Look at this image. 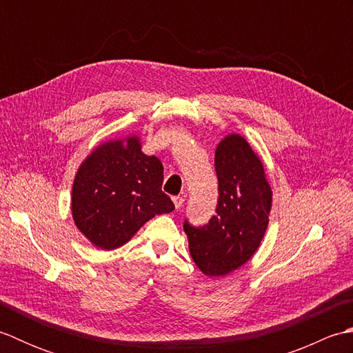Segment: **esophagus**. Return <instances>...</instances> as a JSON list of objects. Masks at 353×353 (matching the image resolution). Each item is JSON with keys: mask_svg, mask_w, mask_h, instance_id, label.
I'll return each mask as SVG.
<instances>
[{"mask_svg": "<svg viewBox=\"0 0 353 353\" xmlns=\"http://www.w3.org/2000/svg\"><path fill=\"white\" fill-rule=\"evenodd\" d=\"M172 201H174V206H176V209H181V208L183 206V201H185V199H183V197H181V196H177V197H172Z\"/></svg>", "mask_w": 353, "mask_h": 353, "instance_id": "obj_1", "label": "esophagus"}]
</instances>
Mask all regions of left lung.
Returning a JSON list of instances; mask_svg holds the SVG:
<instances>
[{"mask_svg":"<svg viewBox=\"0 0 353 353\" xmlns=\"http://www.w3.org/2000/svg\"><path fill=\"white\" fill-rule=\"evenodd\" d=\"M219 203L208 224L185 221L192 261L206 276H224L244 265L264 238L272 188L264 165L241 134H228L215 150Z\"/></svg>","mask_w":353,"mask_h":353,"instance_id":"obj_1","label":"left lung"}]
</instances>
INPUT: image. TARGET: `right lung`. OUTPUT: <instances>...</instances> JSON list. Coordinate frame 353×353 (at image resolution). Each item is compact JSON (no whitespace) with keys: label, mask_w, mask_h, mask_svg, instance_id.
Masks as SVG:
<instances>
[{"label":"right lung","mask_w":353,"mask_h":353,"mask_svg":"<svg viewBox=\"0 0 353 353\" xmlns=\"http://www.w3.org/2000/svg\"><path fill=\"white\" fill-rule=\"evenodd\" d=\"M163 167L138 137L108 141L81 162L72 183V220L89 241L114 250L174 203L162 192Z\"/></svg>","instance_id":"add662e5"}]
</instances>
